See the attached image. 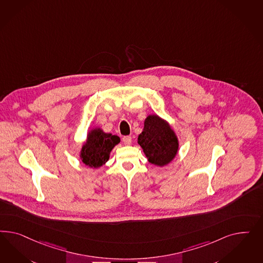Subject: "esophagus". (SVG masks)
<instances>
[{
	"instance_id": "1",
	"label": "esophagus",
	"mask_w": 263,
	"mask_h": 263,
	"mask_svg": "<svg viewBox=\"0 0 263 263\" xmlns=\"http://www.w3.org/2000/svg\"><path fill=\"white\" fill-rule=\"evenodd\" d=\"M122 142L124 143L125 145H130L132 143V138L130 136H125L122 138Z\"/></svg>"
}]
</instances>
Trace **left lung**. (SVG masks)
Masks as SVG:
<instances>
[{
  "label": "left lung",
  "mask_w": 263,
  "mask_h": 263,
  "mask_svg": "<svg viewBox=\"0 0 263 263\" xmlns=\"http://www.w3.org/2000/svg\"><path fill=\"white\" fill-rule=\"evenodd\" d=\"M138 143L146 159L156 167H165L175 159L179 151V141L167 120L158 115H148L143 121Z\"/></svg>",
  "instance_id": "obj_1"
}]
</instances>
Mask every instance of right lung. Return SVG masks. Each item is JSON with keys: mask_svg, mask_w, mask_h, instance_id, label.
Listing matches in <instances>:
<instances>
[{"mask_svg": "<svg viewBox=\"0 0 263 263\" xmlns=\"http://www.w3.org/2000/svg\"><path fill=\"white\" fill-rule=\"evenodd\" d=\"M120 143V137L105 133L100 127L90 128L87 139L80 148L81 161L88 167L98 168L110 159L114 147Z\"/></svg>", "mask_w": 263, "mask_h": 263, "instance_id": "obj_1", "label": "right lung"}]
</instances>
